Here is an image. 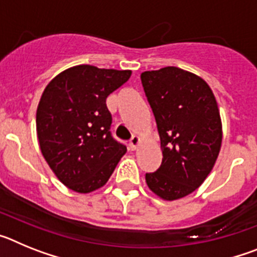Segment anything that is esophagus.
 Listing matches in <instances>:
<instances>
[{
	"label": "esophagus",
	"instance_id": "obj_1",
	"mask_svg": "<svg viewBox=\"0 0 257 257\" xmlns=\"http://www.w3.org/2000/svg\"><path fill=\"white\" fill-rule=\"evenodd\" d=\"M140 143H142V139H140L139 136H133V138H131V140H130L131 151H135V149L140 145Z\"/></svg>",
	"mask_w": 257,
	"mask_h": 257
}]
</instances>
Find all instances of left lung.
I'll list each match as a JSON object with an SVG mask.
<instances>
[{"label":"left lung","mask_w":257,"mask_h":257,"mask_svg":"<svg viewBox=\"0 0 257 257\" xmlns=\"http://www.w3.org/2000/svg\"><path fill=\"white\" fill-rule=\"evenodd\" d=\"M140 78L163 156L145 181L156 196L176 201L201 187L217 160L222 124L216 97L205 79L178 67L147 70Z\"/></svg>","instance_id":"left-lung-1"}]
</instances>
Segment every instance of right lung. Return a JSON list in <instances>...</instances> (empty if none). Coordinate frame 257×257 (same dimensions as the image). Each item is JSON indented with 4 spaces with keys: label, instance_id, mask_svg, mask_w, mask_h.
Returning a JSON list of instances; mask_svg holds the SVG:
<instances>
[{
    "label": "right lung",
    "instance_id": "1",
    "mask_svg": "<svg viewBox=\"0 0 257 257\" xmlns=\"http://www.w3.org/2000/svg\"><path fill=\"white\" fill-rule=\"evenodd\" d=\"M131 77V70L81 64L54 77L36 114L42 156L56 178L86 194L105 185L127 149L110 135L106 97Z\"/></svg>",
    "mask_w": 257,
    "mask_h": 257
}]
</instances>
